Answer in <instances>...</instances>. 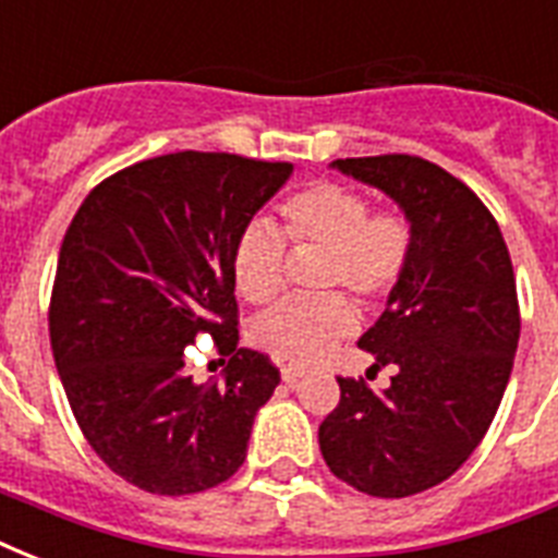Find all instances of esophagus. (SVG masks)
I'll list each match as a JSON object with an SVG mask.
<instances>
[{
  "label": "esophagus",
  "mask_w": 558,
  "mask_h": 558,
  "mask_svg": "<svg viewBox=\"0 0 558 558\" xmlns=\"http://www.w3.org/2000/svg\"><path fill=\"white\" fill-rule=\"evenodd\" d=\"M304 373L306 371L301 365H283V367H280V379L287 381V385H295V381L301 379Z\"/></svg>",
  "instance_id": "34e87169"
}]
</instances>
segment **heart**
<instances>
[{"label": "heart", "mask_w": 558, "mask_h": 558, "mask_svg": "<svg viewBox=\"0 0 558 558\" xmlns=\"http://www.w3.org/2000/svg\"><path fill=\"white\" fill-rule=\"evenodd\" d=\"M283 234L254 219L236 234L231 278L248 304H269L283 287L287 241L330 248L322 287H348L362 304H376L405 275L411 257V226L397 210L371 214V202L353 187L315 182L280 205ZM356 327V313L344 295L287 298L263 313L252 341L280 362L310 365L327 356Z\"/></svg>", "instance_id": "1"}]
</instances>
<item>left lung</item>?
<instances>
[{
  "mask_svg": "<svg viewBox=\"0 0 558 558\" xmlns=\"http://www.w3.org/2000/svg\"><path fill=\"white\" fill-rule=\"evenodd\" d=\"M330 168L399 205L411 226L405 275L359 339L385 390L341 379L318 428L327 466L373 498H408L451 477L484 440L519 348L510 252L486 205L460 179L416 156L336 159Z\"/></svg>",
  "mask_w": 558,
  "mask_h": 558,
  "instance_id": "8db88e82",
  "label": "left lung"
}]
</instances>
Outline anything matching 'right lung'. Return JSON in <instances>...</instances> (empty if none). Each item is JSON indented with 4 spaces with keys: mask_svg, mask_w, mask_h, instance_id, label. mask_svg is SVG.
<instances>
[{
    "mask_svg": "<svg viewBox=\"0 0 558 558\" xmlns=\"http://www.w3.org/2000/svg\"><path fill=\"white\" fill-rule=\"evenodd\" d=\"M289 177L287 161L170 153L100 182L65 231L48 313L57 373L83 437L144 493H202L243 466L280 373L236 348L231 248ZM205 331L232 359L193 383L184 350Z\"/></svg>",
    "mask_w": 558,
    "mask_h": 558,
    "instance_id": "add662e5",
    "label": "right lung"
}]
</instances>
